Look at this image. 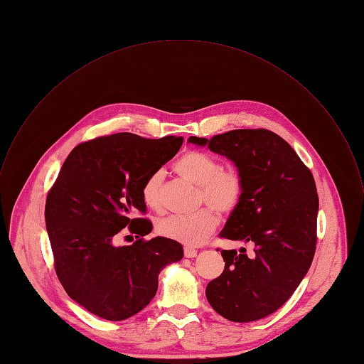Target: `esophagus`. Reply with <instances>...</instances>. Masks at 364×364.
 <instances>
[{
	"mask_svg": "<svg viewBox=\"0 0 364 364\" xmlns=\"http://www.w3.org/2000/svg\"><path fill=\"white\" fill-rule=\"evenodd\" d=\"M183 254H185V257H186V258H193V257H196V255H198V251H196L195 248H189V247H186V248L183 250Z\"/></svg>",
	"mask_w": 364,
	"mask_h": 364,
	"instance_id": "esophagus-1",
	"label": "esophagus"
}]
</instances>
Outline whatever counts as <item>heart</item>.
Returning <instances> with one entry per match:
<instances>
[{"label": "heart", "instance_id": "b5f03b06", "mask_svg": "<svg viewBox=\"0 0 364 364\" xmlns=\"http://www.w3.org/2000/svg\"><path fill=\"white\" fill-rule=\"evenodd\" d=\"M173 169L181 178L199 188V200L209 208L188 216L166 218L158 223L156 230L166 239L196 247L216 230L219 218L215 210L228 216L240 206L244 196V179L237 169L223 168L218 158L200 151L182 154L173 162ZM161 185L162 172L155 171L148 175L141 188L142 202L154 210L161 208Z\"/></svg>", "mask_w": 364, "mask_h": 364}]
</instances>
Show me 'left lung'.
Returning <instances> with one entry per match:
<instances>
[{
	"instance_id": "1",
	"label": "left lung",
	"mask_w": 364,
	"mask_h": 364,
	"mask_svg": "<svg viewBox=\"0 0 364 364\" xmlns=\"http://www.w3.org/2000/svg\"><path fill=\"white\" fill-rule=\"evenodd\" d=\"M189 142L225 155L244 179L240 206L222 239L250 242L222 250L225 269L206 287L212 308L232 322L262 319L281 308L306 275L316 250L315 179L294 148L269 129H233Z\"/></svg>"
}]
</instances>
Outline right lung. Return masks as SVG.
<instances>
[{
    "instance_id": "1",
    "label": "right lung",
    "mask_w": 364,
    "mask_h": 364,
    "mask_svg": "<svg viewBox=\"0 0 364 364\" xmlns=\"http://www.w3.org/2000/svg\"><path fill=\"white\" fill-rule=\"evenodd\" d=\"M182 136L148 139L131 132L99 136L72 149L50 188L45 222L55 271L68 295L89 312L124 321L142 311L158 289L161 269L183 257L152 230L141 188L176 155ZM138 234L131 246L114 244L122 228Z\"/></svg>"
}]
</instances>
